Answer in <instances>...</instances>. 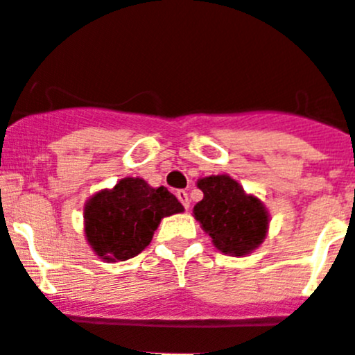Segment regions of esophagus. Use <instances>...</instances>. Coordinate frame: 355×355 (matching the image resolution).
Listing matches in <instances>:
<instances>
[{
  "label": "esophagus",
  "mask_w": 355,
  "mask_h": 355,
  "mask_svg": "<svg viewBox=\"0 0 355 355\" xmlns=\"http://www.w3.org/2000/svg\"><path fill=\"white\" fill-rule=\"evenodd\" d=\"M176 196H178L179 202L182 203V207H184V209L188 210V209H189V198H188V193H186L184 189H178V191H176Z\"/></svg>",
  "instance_id": "1"
}]
</instances>
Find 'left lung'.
<instances>
[{
	"label": "left lung",
	"instance_id": "left-lung-1",
	"mask_svg": "<svg viewBox=\"0 0 355 355\" xmlns=\"http://www.w3.org/2000/svg\"><path fill=\"white\" fill-rule=\"evenodd\" d=\"M196 184L203 198L193 207V214L217 250L241 257L264 241L269 214L257 196L247 195L227 174L203 178Z\"/></svg>",
	"mask_w": 355,
	"mask_h": 355
}]
</instances>
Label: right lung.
<instances>
[{"mask_svg": "<svg viewBox=\"0 0 355 355\" xmlns=\"http://www.w3.org/2000/svg\"><path fill=\"white\" fill-rule=\"evenodd\" d=\"M167 188H152L141 178H124L101 189L84 207V234L94 254L107 262L128 261L152 241L160 220L182 212Z\"/></svg>", "mask_w": 355, "mask_h": 355, "instance_id": "obj_1", "label": "right lung"}]
</instances>
